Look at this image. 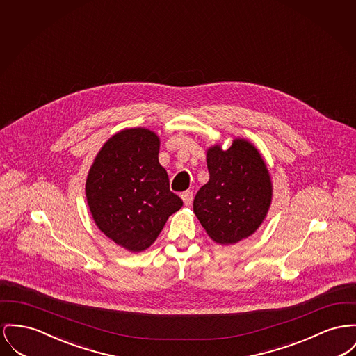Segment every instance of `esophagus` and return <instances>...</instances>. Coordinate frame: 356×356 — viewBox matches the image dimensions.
<instances>
[{"label":"esophagus","instance_id":"esophagus-1","mask_svg":"<svg viewBox=\"0 0 356 356\" xmlns=\"http://www.w3.org/2000/svg\"><path fill=\"white\" fill-rule=\"evenodd\" d=\"M192 197H193V192H192V191H184V192L181 193V199H183V202H184L186 206H189V204L192 203Z\"/></svg>","mask_w":356,"mask_h":356}]
</instances>
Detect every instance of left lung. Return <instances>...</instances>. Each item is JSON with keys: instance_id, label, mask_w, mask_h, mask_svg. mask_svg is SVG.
Returning a JSON list of instances; mask_svg holds the SVG:
<instances>
[{"instance_id": "8db88e82", "label": "left lung", "mask_w": 356, "mask_h": 356, "mask_svg": "<svg viewBox=\"0 0 356 356\" xmlns=\"http://www.w3.org/2000/svg\"><path fill=\"white\" fill-rule=\"evenodd\" d=\"M209 180L193 199V212L209 236L232 245L259 227L272 202V181L259 152L246 140L207 150Z\"/></svg>"}]
</instances>
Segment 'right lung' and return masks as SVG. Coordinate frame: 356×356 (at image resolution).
I'll return each mask as SVG.
<instances>
[{
  "label": "right lung",
  "mask_w": 356,
  "mask_h": 356,
  "mask_svg": "<svg viewBox=\"0 0 356 356\" xmlns=\"http://www.w3.org/2000/svg\"><path fill=\"white\" fill-rule=\"evenodd\" d=\"M160 140L143 127L113 136L94 160L86 196L99 230L126 250L147 249L183 200L159 163Z\"/></svg>",
  "instance_id": "add662e5"
}]
</instances>
